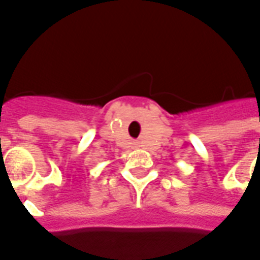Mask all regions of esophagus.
<instances>
[{"label": "esophagus", "instance_id": "34e87169", "mask_svg": "<svg viewBox=\"0 0 260 260\" xmlns=\"http://www.w3.org/2000/svg\"><path fill=\"white\" fill-rule=\"evenodd\" d=\"M135 145H136V146H138V142H136V143H135Z\"/></svg>", "mask_w": 260, "mask_h": 260}]
</instances>
